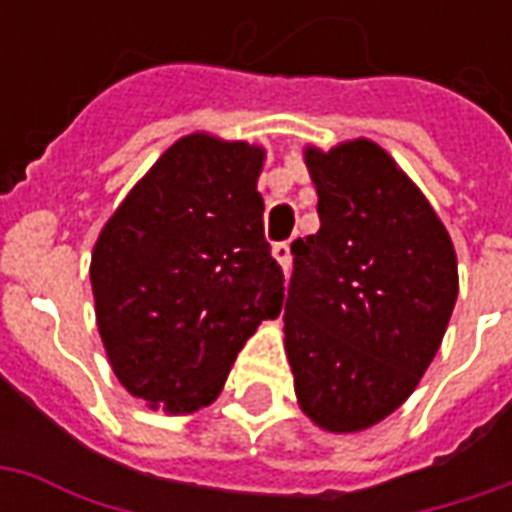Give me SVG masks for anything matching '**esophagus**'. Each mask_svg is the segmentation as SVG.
<instances>
[{
	"label": "esophagus",
	"mask_w": 512,
	"mask_h": 512,
	"mask_svg": "<svg viewBox=\"0 0 512 512\" xmlns=\"http://www.w3.org/2000/svg\"><path fill=\"white\" fill-rule=\"evenodd\" d=\"M271 252H274V257H277V263H279V266H282V271L288 274V271H290V260H293V257H290V244H288V241H279V244H274V249H271Z\"/></svg>",
	"instance_id": "34e87169"
}]
</instances>
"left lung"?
Wrapping results in <instances>:
<instances>
[{
    "label": "left lung",
    "instance_id": "obj_1",
    "mask_svg": "<svg viewBox=\"0 0 512 512\" xmlns=\"http://www.w3.org/2000/svg\"><path fill=\"white\" fill-rule=\"evenodd\" d=\"M321 230L290 244L288 351L301 408L334 433L389 417L428 370L458 299L444 224L367 139L310 147Z\"/></svg>",
    "mask_w": 512,
    "mask_h": 512
}]
</instances>
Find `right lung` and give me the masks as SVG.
Here are the masks:
<instances>
[{"instance_id":"1","label":"right lung","mask_w":512,"mask_h":512,"mask_svg":"<svg viewBox=\"0 0 512 512\" xmlns=\"http://www.w3.org/2000/svg\"><path fill=\"white\" fill-rule=\"evenodd\" d=\"M263 150L191 134L169 147L106 222L93 252L98 332L115 376L189 414L222 392L285 274L263 233Z\"/></svg>"}]
</instances>
